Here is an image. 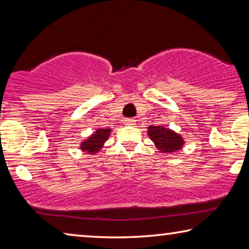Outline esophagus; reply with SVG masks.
Listing matches in <instances>:
<instances>
[{"label":"esophagus","mask_w":249,"mask_h":249,"mask_svg":"<svg viewBox=\"0 0 249 249\" xmlns=\"http://www.w3.org/2000/svg\"><path fill=\"white\" fill-rule=\"evenodd\" d=\"M135 119L134 117H127V119H126L125 121H124V123H125V125H135Z\"/></svg>","instance_id":"1"}]
</instances>
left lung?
Masks as SVG:
<instances>
[{
  "instance_id": "8db88e82",
  "label": "left lung",
  "mask_w": 249,
  "mask_h": 249,
  "mask_svg": "<svg viewBox=\"0 0 249 249\" xmlns=\"http://www.w3.org/2000/svg\"><path fill=\"white\" fill-rule=\"evenodd\" d=\"M148 135L157 148L163 153H174L183 145L182 137L163 126H149Z\"/></svg>"
}]
</instances>
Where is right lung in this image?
<instances>
[{"label": "right lung", "mask_w": 249, "mask_h": 249, "mask_svg": "<svg viewBox=\"0 0 249 249\" xmlns=\"http://www.w3.org/2000/svg\"><path fill=\"white\" fill-rule=\"evenodd\" d=\"M111 133L109 128H99L96 130L95 134L92 135L89 140L84 141L81 144V149L83 151H88V153L94 154L96 151L100 150L101 147L104 144V142L107 140Z\"/></svg>", "instance_id": "right-lung-1"}]
</instances>
